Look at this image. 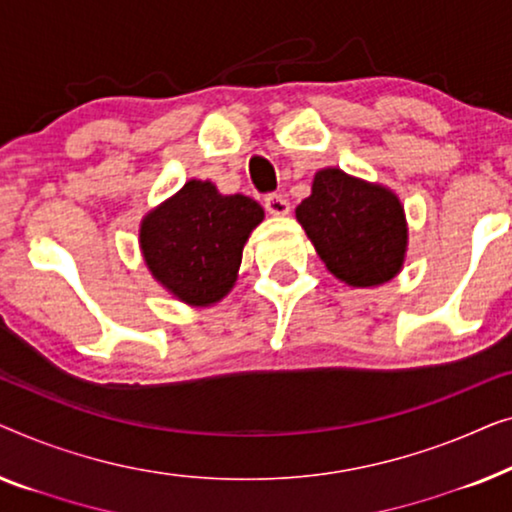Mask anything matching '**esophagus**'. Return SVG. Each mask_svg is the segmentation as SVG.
Instances as JSON below:
<instances>
[{"label": "esophagus", "mask_w": 512, "mask_h": 512, "mask_svg": "<svg viewBox=\"0 0 512 512\" xmlns=\"http://www.w3.org/2000/svg\"><path fill=\"white\" fill-rule=\"evenodd\" d=\"M264 208L271 215H287L290 213V201H287L283 194H266Z\"/></svg>", "instance_id": "34e87169"}]
</instances>
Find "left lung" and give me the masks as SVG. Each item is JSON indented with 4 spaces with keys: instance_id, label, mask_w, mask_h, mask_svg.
I'll return each mask as SVG.
<instances>
[{
    "instance_id": "left-lung-1",
    "label": "left lung",
    "mask_w": 512,
    "mask_h": 512,
    "mask_svg": "<svg viewBox=\"0 0 512 512\" xmlns=\"http://www.w3.org/2000/svg\"><path fill=\"white\" fill-rule=\"evenodd\" d=\"M297 220L327 269L352 287L387 283L401 269L408 229L399 199L385 187L322 169Z\"/></svg>"
}]
</instances>
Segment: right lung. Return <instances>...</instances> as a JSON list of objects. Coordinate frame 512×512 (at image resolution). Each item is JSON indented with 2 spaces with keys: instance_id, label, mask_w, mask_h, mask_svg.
<instances>
[{
  "instance_id": "add662e5",
  "label": "right lung",
  "mask_w": 512,
  "mask_h": 512,
  "mask_svg": "<svg viewBox=\"0 0 512 512\" xmlns=\"http://www.w3.org/2000/svg\"><path fill=\"white\" fill-rule=\"evenodd\" d=\"M264 211L243 194H220L213 183L190 181L150 211L141 250L153 276L192 306H208L232 290L248 236Z\"/></svg>"
}]
</instances>
